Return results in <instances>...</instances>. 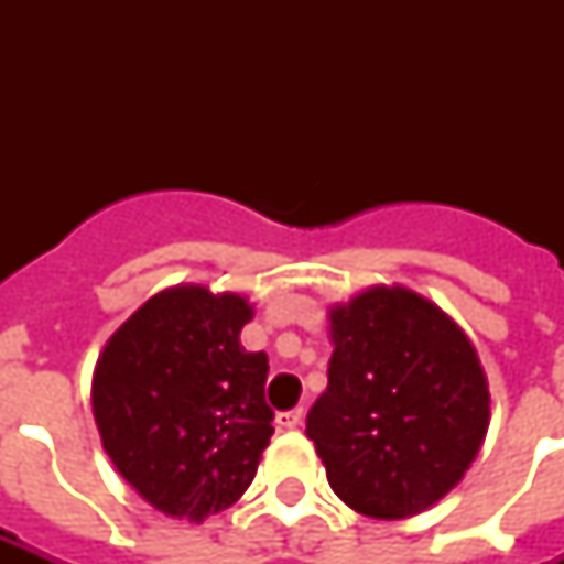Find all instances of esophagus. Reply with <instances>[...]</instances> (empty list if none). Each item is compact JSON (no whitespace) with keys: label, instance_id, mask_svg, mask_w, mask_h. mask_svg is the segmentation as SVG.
Segmentation results:
<instances>
[{"label":"esophagus","instance_id":"obj_1","mask_svg":"<svg viewBox=\"0 0 564 564\" xmlns=\"http://www.w3.org/2000/svg\"><path fill=\"white\" fill-rule=\"evenodd\" d=\"M304 421V410H286V412H278V427L283 430H295Z\"/></svg>","mask_w":564,"mask_h":564}]
</instances>
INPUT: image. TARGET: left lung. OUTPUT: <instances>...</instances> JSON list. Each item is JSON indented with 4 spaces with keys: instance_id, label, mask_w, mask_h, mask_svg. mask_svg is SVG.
Returning <instances> with one entry per match:
<instances>
[{
    "instance_id": "8db88e82",
    "label": "left lung",
    "mask_w": 564,
    "mask_h": 564,
    "mask_svg": "<svg viewBox=\"0 0 564 564\" xmlns=\"http://www.w3.org/2000/svg\"><path fill=\"white\" fill-rule=\"evenodd\" d=\"M327 389L307 436L327 482L369 518H410L463 480L489 427V386L468 336L415 292H362L330 310Z\"/></svg>"
}]
</instances>
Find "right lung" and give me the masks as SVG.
I'll return each instance as SVG.
<instances>
[{
    "label": "right lung",
    "mask_w": 564,
    "mask_h": 564,
    "mask_svg": "<svg viewBox=\"0 0 564 564\" xmlns=\"http://www.w3.org/2000/svg\"><path fill=\"white\" fill-rule=\"evenodd\" d=\"M239 295L175 286L149 299L105 345L93 415L117 471L154 509L204 521L242 498L269 445L265 351L239 334Z\"/></svg>",
    "instance_id": "add662e5"
}]
</instances>
